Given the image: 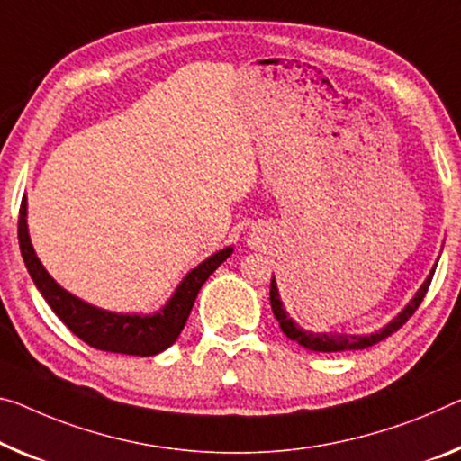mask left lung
<instances>
[{
    "instance_id": "obj_1",
    "label": "left lung",
    "mask_w": 461,
    "mask_h": 461,
    "mask_svg": "<svg viewBox=\"0 0 461 461\" xmlns=\"http://www.w3.org/2000/svg\"><path fill=\"white\" fill-rule=\"evenodd\" d=\"M433 274L435 270L430 272V276L427 280H424V285L420 286L419 293L412 301L408 303V307L402 311V313L395 317V320L387 325V328L375 331L371 336H346V334H313V331H304L301 330L299 325H296L290 317L286 315V311L282 309V301H280V294H278V288H276V280L272 278V285H270V303H272V311H274V317L278 320L282 331H285L286 338L294 339V342H299L303 348H309V350H315V352H342V350H363V348H369V346L381 342V339H385L387 336H392L393 331H398L403 323H406L410 317L416 313V309L420 307V303L424 299V294H427V290L430 286V280H433Z\"/></svg>"
}]
</instances>
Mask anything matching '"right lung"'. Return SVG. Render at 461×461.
<instances>
[{
  "label": "right lung",
  "instance_id": "right-lung-1",
  "mask_svg": "<svg viewBox=\"0 0 461 461\" xmlns=\"http://www.w3.org/2000/svg\"><path fill=\"white\" fill-rule=\"evenodd\" d=\"M18 240L28 274H31L34 285L41 290V294L45 296L49 307L53 309V313L68 325L69 331L80 338L82 342L92 346V348L133 354V357H154V354L167 350L168 346L175 344L181 330L185 328L191 307H194L195 296L203 286V282L232 253V247H226V249L212 255V258H208L183 278L165 309L158 311L157 315L141 317L117 315L90 307L88 303H82L80 299L66 293L47 274L37 253L32 249L31 237H28L26 200H23V206H20Z\"/></svg>",
  "mask_w": 461,
  "mask_h": 461
}]
</instances>
